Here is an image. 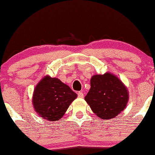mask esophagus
I'll list each match as a JSON object with an SVG mask.
<instances>
[{"instance_id": "1", "label": "esophagus", "mask_w": 155, "mask_h": 155, "mask_svg": "<svg viewBox=\"0 0 155 155\" xmlns=\"http://www.w3.org/2000/svg\"><path fill=\"white\" fill-rule=\"evenodd\" d=\"M78 96L79 97V98H84V93H83L82 92H78Z\"/></svg>"}]
</instances>
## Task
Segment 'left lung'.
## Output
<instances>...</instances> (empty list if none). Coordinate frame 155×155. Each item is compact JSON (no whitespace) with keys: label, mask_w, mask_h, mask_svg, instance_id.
Segmentation results:
<instances>
[{"label":"left lung","mask_w":155,"mask_h":155,"mask_svg":"<svg viewBox=\"0 0 155 155\" xmlns=\"http://www.w3.org/2000/svg\"><path fill=\"white\" fill-rule=\"evenodd\" d=\"M91 88L85 101L97 116L109 119L123 110L128 101L126 87L117 77L110 73L92 76Z\"/></svg>","instance_id":"8db88e82"}]
</instances>
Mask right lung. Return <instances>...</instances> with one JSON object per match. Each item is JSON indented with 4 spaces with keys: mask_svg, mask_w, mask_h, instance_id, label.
<instances>
[{
    "mask_svg": "<svg viewBox=\"0 0 155 155\" xmlns=\"http://www.w3.org/2000/svg\"><path fill=\"white\" fill-rule=\"evenodd\" d=\"M77 94L58 78L45 77L35 88L33 104L36 113L49 121H57L64 115Z\"/></svg>",
    "mask_w": 155,
    "mask_h": 155,
    "instance_id": "obj_1",
    "label": "right lung"
}]
</instances>
